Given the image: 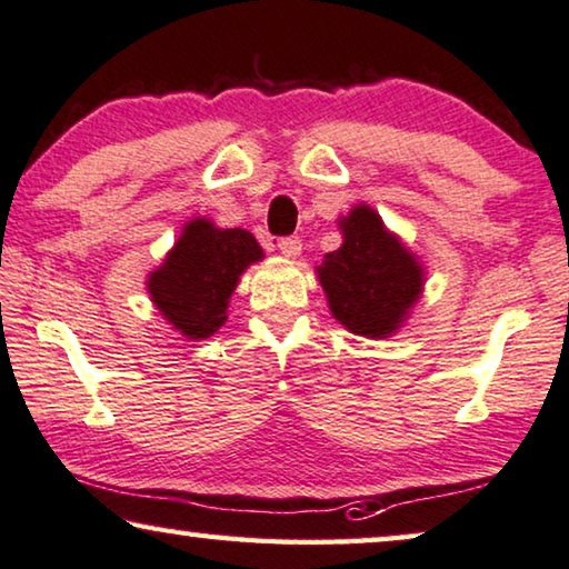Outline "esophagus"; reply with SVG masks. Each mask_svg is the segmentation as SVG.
I'll list each match as a JSON object with an SVG mask.
<instances>
[{
	"instance_id": "obj_1",
	"label": "esophagus",
	"mask_w": 569,
	"mask_h": 569,
	"mask_svg": "<svg viewBox=\"0 0 569 569\" xmlns=\"http://www.w3.org/2000/svg\"><path fill=\"white\" fill-rule=\"evenodd\" d=\"M279 251L284 253L287 259H298L300 251H302V241L298 236H290V238H279Z\"/></svg>"
}]
</instances>
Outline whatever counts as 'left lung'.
Wrapping results in <instances>:
<instances>
[{"label":"left lung","instance_id":"obj_1","mask_svg":"<svg viewBox=\"0 0 569 569\" xmlns=\"http://www.w3.org/2000/svg\"><path fill=\"white\" fill-rule=\"evenodd\" d=\"M341 249L326 253L318 279L333 318L351 333L387 339L423 292V267L369 204L339 220Z\"/></svg>","mask_w":569,"mask_h":569}]
</instances>
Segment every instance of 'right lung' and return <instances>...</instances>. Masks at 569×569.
<instances>
[{
	"instance_id": "1",
	"label": "right lung",
	"mask_w": 569,
	"mask_h": 569,
	"mask_svg": "<svg viewBox=\"0 0 569 569\" xmlns=\"http://www.w3.org/2000/svg\"><path fill=\"white\" fill-rule=\"evenodd\" d=\"M264 251L249 230L218 228L194 218L182 228L163 264L148 274V295L163 318L189 341L210 339L228 318L238 279Z\"/></svg>"
}]
</instances>
